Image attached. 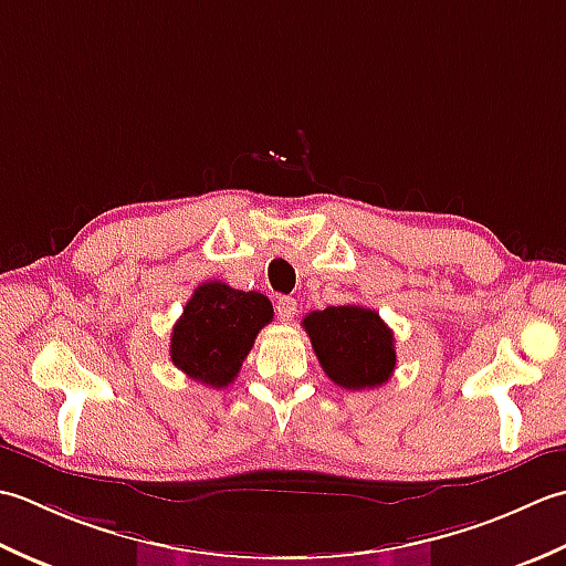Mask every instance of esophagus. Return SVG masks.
Here are the masks:
<instances>
[{"label":"esophagus","mask_w":566,"mask_h":566,"mask_svg":"<svg viewBox=\"0 0 566 566\" xmlns=\"http://www.w3.org/2000/svg\"><path fill=\"white\" fill-rule=\"evenodd\" d=\"M275 313H279V317L283 319V322H291L295 315H297V303L293 297H279L275 300Z\"/></svg>","instance_id":"1"}]
</instances>
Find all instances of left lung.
<instances>
[{
  "label": "left lung",
  "mask_w": 566,
  "mask_h": 566,
  "mask_svg": "<svg viewBox=\"0 0 566 566\" xmlns=\"http://www.w3.org/2000/svg\"><path fill=\"white\" fill-rule=\"evenodd\" d=\"M313 349L334 384L349 390L386 384L396 368L394 332L376 310L339 305L315 310L303 319Z\"/></svg>",
  "instance_id": "8db88e82"
}]
</instances>
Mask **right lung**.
Segmentation results:
<instances>
[{
  "instance_id": "obj_1",
  "label": "right lung",
  "mask_w": 566,
  "mask_h": 566,
  "mask_svg": "<svg viewBox=\"0 0 566 566\" xmlns=\"http://www.w3.org/2000/svg\"><path fill=\"white\" fill-rule=\"evenodd\" d=\"M273 319L266 295L202 283L172 327L170 361L205 386L224 388L237 378L263 325Z\"/></svg>"
}]
</instances>
